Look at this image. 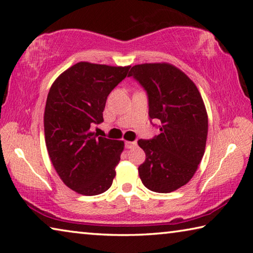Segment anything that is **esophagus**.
Instances as JSON below:
<instances>
[{
	"label": "esophagus",
	"mask_w": 253,
	"mask_h": 253,
	"mask_svg": "<svg viewBox=\"0 0 253 253\" xmlns=\"http://www.w3.org/2000/svg\"><path fill=\"white\" fill-rule=\"evenodd\" d=\"M137 145V143L136 142H125V147L126 148H134Z\"/></svg>",
	"instance_id": "obj_1"
}]
</instances>
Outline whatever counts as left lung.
Here are the masks:
<instances>
[{
    "instance_id": "1",
    "label": "left lung",
    "mask_w": 253,
    "mask_h": 253,
    "mask_svg": "<svg viewBox=\"0 0 253 253\" xmlns=\"http://www.w3.org/2000/svg\"><path fill=\"white\" fill-rule=\"evenodd\" d=\"M128 76L145 90L151 124L158 120L161 131L138 139L146 155L139 178L152 191L177 190L192 178L205 152L208 119L202 95L183 72L167 63L135 65Z\"/></svg>"
}]
</instances>
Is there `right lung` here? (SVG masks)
<instances>
[{
  "label": "right lung",
  "instance_id": "right-lung-1",
  "mask_svg": "<svg viewBox=\"0 0 253 253\" xmlns=\"http://www.w3.org/2000/svg\"><path fill=\"white\" fill-rule=\"evenodd\" d=\"M129 67L80 62L59 75L48 93L43 115L48 154L59 178L78 194L94 196L111 187L124 142L90 128L103 122L108 95Z\"/></svg>",
  "mask_w": 253,
  "mask_h": 253
}]
</instances>
